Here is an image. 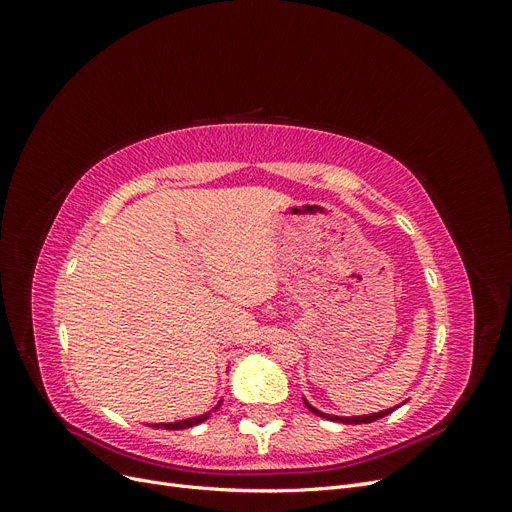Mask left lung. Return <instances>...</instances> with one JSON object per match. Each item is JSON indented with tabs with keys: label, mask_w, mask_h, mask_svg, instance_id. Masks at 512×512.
I'll use <instances>...</instances> for the list:
<instances>
[{
	"label": "left lung",
	"mask_w": 512,
	"mask_h": 512,
	"mask_svg": "<svg viewBox=\"0 0 512 512\" xmlns=\"http://www.w3.org/2000/svg\"><path fill=\"white\" fill-rule=\"evenodd\" d=\"M305 401V399H303ZM305 406L312 410L314 414H318V416H322V418H329V421H337V423H346V425H361V423H374V421H378V418H382V416H386V414H391L395 408H389V410H382V412H374V414H363V416H333V414H324V412H320V410H316L314 406H309L307 401H305Z\"/></svg>",
	"instance_id": "obj_1"
}]
</instances>
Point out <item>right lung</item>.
<instances>
[{"mask_svg":"<svg viewBox=\"0 0 512 512\" xmlns=\"http://www.w3.org/2000/svg\"><path fill=\"white\" fill-rule=\"evenodd\" d=\"M220 406H222V399H220V404L215 406L213 410H218ZM209 414H211V412H207V414H200V416H194V418H185V421H177V423H156L153 427H156V429H188V427H194V425H198V423L207 421Z\"/></svg>","mask_w":512,"mask_h":512,"instance_id":"add662e5","label":"right lung"}]
</instances>
